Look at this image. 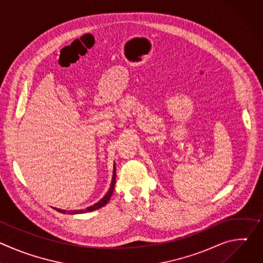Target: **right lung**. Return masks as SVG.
Instances as JSON below:
<instances>
[{
	"label": "right lung",
	"mask_w": 263,
	"mask_h": 263,
	"mask_svg": "<svg viewBox=\"0 0 263 263\" xmlns=\"http://www.w3.org/2000/svg\"><path fill=\"white\" fill-rule=\"evenodd\" d=\"M117 168H116V165L114 166V176H112V181H111V184H110V187H109V191L107 192V194L98 202L96 203L95 205L90 206V207H87L86 209H80V210H62V209H59V208H54L56 209L58 212L60 213H67V214H77V213H85V212H90V211H93V210H97L101 207H103L104 205H106L110 198H111V195L112 193H114V190H115V184H116V177H117Z\"/></svg>",
	"instance_id": "add662e5"
}]
</instances>
